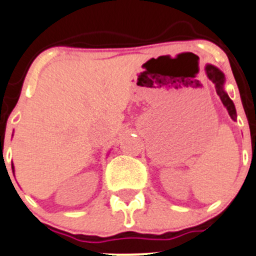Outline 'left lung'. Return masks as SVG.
Listing matches in <instances>:
<instances>
[{
  "label": "left lung",
  "mask_w": 256,
  "mask_h": 256,
  "mask_svg": "<svg viewBox=\"0 0 256 256\" xmlns=\"http://www.w3.org/2000/svg\"><path fill=\"white\" fill-rule=\"evenodd\" d=\"M206 74H208V78L215 84V88H216V94L219 95L220 100L224 104V106L226 108L228 112H229L230 118L232 120L236 118V110H235V106L234 102L230 100V98L228 96V94L222 90V85H224V75L220 70H218L216 68H214L212 65H208L206 66Z\"/></svg>",
  "instance_id": "obj_1"
}]
</instances>
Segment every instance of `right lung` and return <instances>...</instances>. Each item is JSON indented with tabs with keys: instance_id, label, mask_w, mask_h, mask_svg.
<instances>
[{
	"instance_id": "right-lung-1",
	"label": "right lung",
	"mask_w": 256,
	"mask_h": 256,
	"mask_svg": "<svg viewBox=\"0 0 256 256\" xmlns=\"http://www.w3.org/2000/svg\"><path fill=\"white\" fill-rule=\"evenodd\" d=\"M12 171H14V165H12Z\"/></svg>"
}]
</instances>
